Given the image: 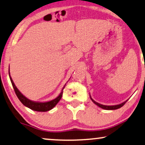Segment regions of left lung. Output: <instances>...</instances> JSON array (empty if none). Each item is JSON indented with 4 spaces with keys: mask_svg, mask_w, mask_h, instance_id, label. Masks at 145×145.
<instances>
[{
    "mask_svg": "<svg viewBox=\"0 0 145 145\" xmlns=\"http://www.w3.org/2000/svg\"><path fill=\"white\" fill-rule=\"evenodd\" d=\"M90 97L91 100H92V102L96 105V106H98V107H100V108L104 109V110H117V109L121 108V107L127 102V100H126V101H125L124 102L121 103V104H118V105H114V106H105V105H102L101 104H99V103H98V102H95V101L93 100L92 98H91L90 95Z\"/></svg>",
    "mask_w": 145,
    "mask_h": 145,
    "instance_id": "8db88e82",
    "label": "left lung"
}]
</instances>
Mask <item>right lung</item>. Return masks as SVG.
<instances>
[{
	"instance_id": "1",
	"label": "right lung",
	"mask_w": 145,
	"mask_h": 145,
	"mask_svg": "<svg viewBox=\"0 0 145 145\" xmlns=\"http://www.w3.org/2000/svg\"><path fill=\"white\" fill-rule=\"evenodd\" d=\"M9 76L10 79L11 83L12 84V86L14 88V90L15 91L16 94L20 101L22 103V104L24 105L25 106L27 107V108L31 109L33 111H36V112H47V111H49L54 108V107L57 104V103L59 102V100H61V97H62L63 95V89L65 88V85L63 86V88L61 90L60 94L56 98H55L54 100H52L51 101H49V102H34V101L29 100L28 98H27L26 97L22 94V93L20 92V90L17 88V87L16 86V85L14 83L12 79L10 74V71H9Z\"/></svg>"
}]
</instances>
